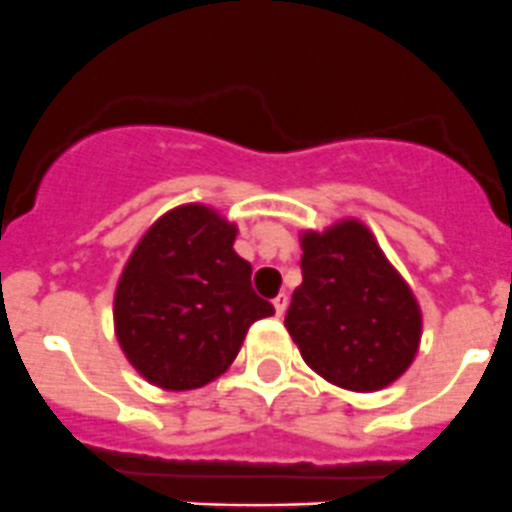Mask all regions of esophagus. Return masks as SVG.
Instances as JSON below:
<instances>
[{"mask_svg":"<svg viewBox=\"0 0 512 512\" xmlns=\"http://www.w3.org/2000/svg\"><path fill=\"white\" fill-rule=\"evenodd\" d=\"M287 302H290V300H287V295H285V292H280V295H277L275 300H272V305H275V312H277V315H285V310H287Z\"/></svg>","mask_w":512,"mask_h":512,"instance_id":"obj_1","label":"esophagus"}]
</instances>
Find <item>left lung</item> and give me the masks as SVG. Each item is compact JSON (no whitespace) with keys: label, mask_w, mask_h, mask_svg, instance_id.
I'll return each instance as SVG.
<instances>
[{"label":"left lung","mask_w":512,"mask_h":512,"mask_svg":"<svg viewBox=\"0 0 512 512\" xmlns=\"http://www.w3.org/2000/svg\"><path fill=\"white\" fill-rule=\"evenodd\" d=\"M302 285L285 327L307 367L352 393L388 388L413 365L423 312L365 222L300 235Z\"/></svg>","instance_id":"obj_1"}]
</instances>
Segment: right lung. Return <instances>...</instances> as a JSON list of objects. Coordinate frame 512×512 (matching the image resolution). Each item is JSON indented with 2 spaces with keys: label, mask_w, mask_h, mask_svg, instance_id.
I'll return each mask as SVG.
<instances>
[{
  "label": "right lung",
  "mask_w": 512,
  "mask_h": 512,
  "mask_svg": "<svg viewBox=\"0 0 512 512\" xmlns=\"http://www.w3.org/2000/svg\"><path fill=\"white\" fill-rule=\"evenodd\" d=\"M237 225L187 202L142 235L114 290V335L130 365L162 390H195L220 377L252 322L275 307L252 290L235 252Z\"/></svg>",
  "instance_id": "add662e5"
}]
</instances>
